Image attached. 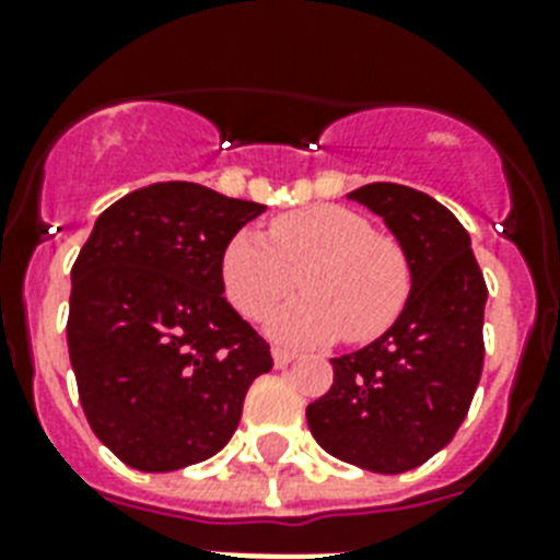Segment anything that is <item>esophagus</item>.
<instances>
[{"instance_id":"34e87169","label":"esophagus","mask_w":560,"mask_h":560,"mask_svg":"<svg viewBox=\"0 0 560 560\" xmlns=\"http://www.w3.org/2000/svg\"><path fill=\"white\" fill-rule=\"evenodd\" d=\"M293 358H296V354H293V351H288V349H279V346H276V349H272V363H276V366H288V363H293Z\"/></svg>"}]
</instances>
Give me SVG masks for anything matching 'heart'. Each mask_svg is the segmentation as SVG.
Listing matches in <instances>:
<instances>
[{
  "instance_id": "b5f03b06",
  "label": "heart",
  "mask_w": 560,
  "mask_h": 560,
  "mask_svg": "<svg viewBox=\"0 0 560 560\" xmlns=\"http://www.w3.org/2000/svg\"><path fill=\"white\" fill-rule=\"evenodd\" d=\"M296 276L305 293L270 316V334L284 342L372 340L398 319L412 284L398 241L342 206L279 214L267 237L244 229L220 258L223 290L246 319L276 307Z\"/></svg>"
}]
</instances>
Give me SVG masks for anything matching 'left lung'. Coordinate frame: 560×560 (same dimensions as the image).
Instances as JSON below:
<instances>
[{
	"label": "left lung",
	"instance_id": "obj_1",
	"mask_svg": "<svg viewBox=\"0 0 560 560\" xmlns=\"http://www.w3.org/2000/svg\"><path fill=\"white\" fill-rule=\"evenodd\" d=\"M346 197L383 218L412 284L377 340L331 360V389L307 404V427L337 459L404 474L442 451L468 416L486 358V279L465 226L430 194L369 183Z\"/></svg>",
	"mask_w": 560,
	"mask_h": 560
}]
</instances>
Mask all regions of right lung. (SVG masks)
Wrapping results in <instances>:
<instances>
[{
	"instance_id": "obj_1",
	"label": "right lung",
	"mask_w": 560,
	"mask_h": 560,
	"mask_svg": "<svg viewBox=\"0 0 560 560\" xmlns=\"http://www.w3.org/2000/svg\"><path fill=\"white\" fill-rule=\"evenodd\" d=\"M267 206L153 183L101 211L72 267L69 360L118 459L165 474L226 447L270 346L223 299L220 258Z\"/></svg>"
}]
</instances>
